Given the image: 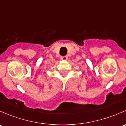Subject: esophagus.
Wrapping results in <instances>:
<instances>
[{
  "instance_id": "34e87169",
  "label": "esophagus",
  "mask_w": 126,
  "mask_h": 126,
  "mask_svg": "<svg viewBox=\"0 0 126 126\" xmlns=\"http://www.w3.org/2000/svg\"><path fill=\"white\" fill-rule=\"evenodd\" d=\"M61 59H63V60H67L68 59V56H63L61 57Z\"/></svg>"
}]
</instances>
